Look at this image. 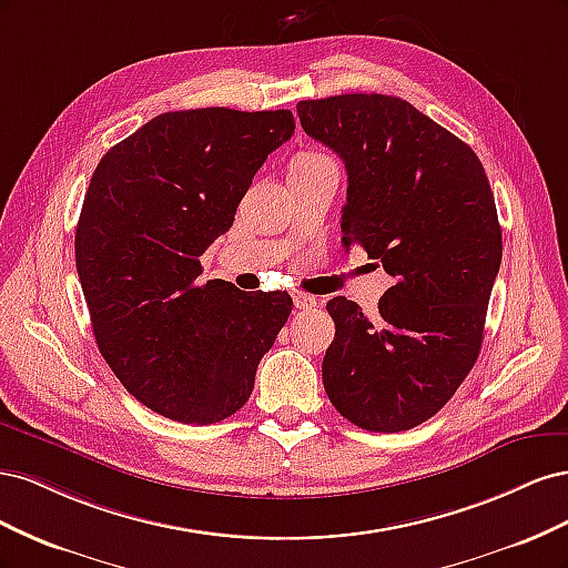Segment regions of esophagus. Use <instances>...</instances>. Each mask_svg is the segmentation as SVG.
<instances>
[{"label": "esophagus", "mask_w": 568, "mask_h": 568, "mask_svg": "<svg viewBox=\"0 0 568 568\" xmlns=\"http://www.w3.org/2000/svg\"><path fill=\"white\" fill-rule=\"evenodd\" d=\"M291 298H294V305L301 307V311H311V307L317 305V301L313 296L303 294V291H294V294H291Z\"/></svg>", "instance_id": "obj_1"}]
</instances>
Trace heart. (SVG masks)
Returning a JSON list of instances; mask_svg holds the SVG:
<instances>
[{
  "label": "heart",
  "mask_w": 568,
  "mask_h": 568,
  "mask_svg": "<svg viewBox=\"0 0 568 568\" xmlns=\"http://www.w3.org/2000/svg\"><path fill=\"white\" fill-rule=\"evenodd\" d=\"M294 163H334L329 156H324L320 151H305L301 156H296Z\"/></svg>",
  "instance_id": "b5f03b06"
}]
</instances>
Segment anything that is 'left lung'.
Returning a JSON list of instances; mask_svg holds the SVG:
<instances>
[{
	"mask_svg": "<svg viewBox=\"0 0 568 568\" xmlns=\"http://www.w3.org/2000/svg\"><path fill=\"white\" fill-rule=\"evenodd\" d=\"M296 109L346 163L343 248L363 246L393 277L374 317L343 296L326 303V395L359 428L407 432L453 398L480 353L503 261L490 182L469 144L405 99L338 94Z\"/></svg>",
	"mask_w": 568,
	"mask_h": 568,
	"instance_id": "left-lung-1",
	"label": "left lung"
}]
</instances>
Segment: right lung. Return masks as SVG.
<instances>
[{
  "instance_id": "1",
  "label": "right lung",
  "mask_w": 568,
  "mask_h": 568,
  "mask_svg": "<svg viewBox=\"0 0 568 568\" xmlns=\"http://www.w3.org/2000/svg\"><path fill=\"white\" fill-rule=\"evenodd\" d=\"M294 130L284 109L170 111L94 170L75 265L97 346L128 393L168 419L215 424L242 409L291 315L286 291L199 284V257Z\"/></svg>"
}]
</instances>
